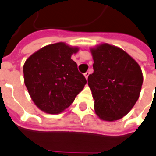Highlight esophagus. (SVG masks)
Returning a JSON list of instances; mask_svg holds the SVG:
<instances>
[{
	"instance_id": "1",
	"label": "esophagus",
	"mask_w": 156,
	"mask_h": 156,
	"mask_svg": "<svg viewBox=\"0 0 156 156\" xmlns=\"http://www.w3.org/2000/svg\"><path fill=\"white\" fill-rule=\"evenodd\" d=\"M89 74H90V73H89V72H86L85 73H84V76H85V78L86 79H88V76H89Z\"/></svg>"
}]
</instances>
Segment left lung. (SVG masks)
<instances>
[{
    "label": "left lung",
    "mask_w": 156,
    "mask_h": 156,
    "mask_svg": "<svg viewBox=\"0 0 156 156\" xmlns=\"http://www.w3.org/2000/svg\"><path fill=\"white\" fill-rule=\"evenodd\" d=\"M93 73L88 84L97 115L118 120L130 111L139 98L143 77L139 63L122 49L102 43L91 49Z\"/></svg>",
    "instance_id": "left-lung-1"
}]
</instances>
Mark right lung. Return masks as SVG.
I'll return each instance as SVG.
<instances>
[{"mask_svg":"<svg viewBox=\"0 0 156 156\" xmlns=\"http://www.w3.org/2000/svg\"><path fill=\"white\" fill-rule=\"evenodd\" d=\"M78 50L64 43L47 45L25 62V84L38 109L52 114L61 113L83 90L87 80L71 58Z\"/></svg>","mask_w":156,"mask_h":156,"instance_id":"1","label":"right lung"}]
</instances>
